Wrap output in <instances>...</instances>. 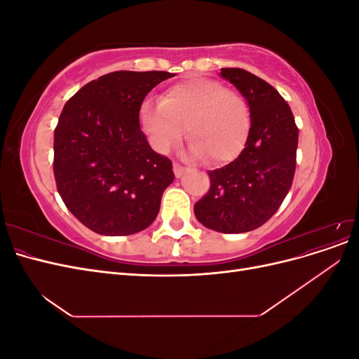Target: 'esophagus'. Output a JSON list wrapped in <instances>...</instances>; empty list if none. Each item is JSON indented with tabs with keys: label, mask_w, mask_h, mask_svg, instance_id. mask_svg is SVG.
<instances>
[{
	"label": "esophagus",
	"mask_w": 359,
	"mask_h": 359,
	"mask_svg": "<svg viewBox=\"0 0 359 359\" xmlns=\"http://www.w3.org/2000/svg\"><path fill=\"white\" fill-rule=\"evenodd\" d=\"M187 170V168L186 166H182V165H180V163H173V173H175V177L177 178H180V177H182V173Z\"/></svg>",
	"instance_id": "1"
}]
</instances>
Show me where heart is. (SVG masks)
<instances>
[{
  "mask_svg": "<svg viewBox=\"0 0 359 359\" xmlns=\"http://www.w3.org/2000/svg\"><path fill=\"white\" fill-rule=\"evenodd\" d=\"M139 121L157 153H169L186 127L190 154L196 158L206 156L219 165L233 160L244 148L250 107L241 93L222 82L193 78L169 86L158 102L145 100Z\"/></svg>",
  "mask_w": 359,
  "mask_h": 359,
  "instance_id": "b5f03b06",
  "label": "heart"
}]
</instances>
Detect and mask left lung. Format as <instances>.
I'll use <instances>...</instances> for the list:
<instances>
[{
    "mask_svg": "<svg viewBox=\"0 0 359 359\" xmlns=\"http://www.w3.org/2000/svg\"><path fill=\"white\" fill-rule=\"evenodd\" d=\"M250 107L245 147L229 165L208 172L210 190L194 215L223 233L255 231L283 203L297 168L298 127L289 104L264 79L243 69H222Z\"/></svg>",
    "mask_w": 359,
    "mask_h": 359,
    "instance_id": "8db88e82",
    "label": "left lung"
}]
</instances>
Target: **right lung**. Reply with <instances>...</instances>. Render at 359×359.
Here are the masks:
<instances>
[{"label": "right lung", "instance_id": "add662e5", "mask_svg": "<svg viewBox=\"0 0 359 359\" xmlns=\"http://www.w3.org/2000/svg\"><path fill=\"white\" fill-rule=\"evenodd\" d=\"M169 72H112L64 104L53 133V175L62 202L83 226L106 236L147 229L172 161L149 147L139 126L147 94Z\"/></svg>", "mask_w": 359, "mask_h": 359}]
</instances>
